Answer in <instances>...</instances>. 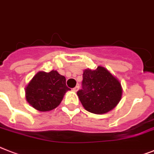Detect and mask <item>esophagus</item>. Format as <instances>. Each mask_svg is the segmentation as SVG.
<instances>
[{
	"label": "esophagus",
	"mask_w": 154,
	"mask_h": 154,
	"mask_svg": "<svg viewBox=\"0 0 154 154\" xmlns=\"http://www.w3.org/2000/svg\"><path fill=\"white\" fill-rule=\"evenodd\" d=\"M79 86H76L75 87H74V88H73V91H75V92H76V91H79Z\"/></svg>",
	"instance_id": "esophagus-1"
}]
</instances>
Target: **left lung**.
Returning <instances> with one entry per match:
<instances>
[{
    "mask_svg": "<svg viewBox=\"0 0 154 154\" xmlns=\"http://www.w3.org/2000/svg\"><path fill=\"white\" fill-rule=\"evenodd\" d=\"M82 106L94 114L106 113L116 106L122 96L120 82L107 69L99 66L82 74V89L77 92Z\"/></svg>",
    "mask_w": 154,
    "mask_h": 154,
    "instance_id": "1",
    "label": "left lung"
}]
</instances>
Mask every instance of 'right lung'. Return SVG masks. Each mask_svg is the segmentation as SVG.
<instances>
[{
    "label": "right lung",
    "instance_id": "1",
    "mask_svg": "<svg viewBox=\"0 0 154 154\" xmlns=\"http://www.w3.org/2000/svg\"><path fill=\"white\" fill-rule=\"evenodd\" d=\"M69 90L66 86L65 77L57 71L39 72L26 87V98L37 110L50 111L60 105L64 94Z\"/></svg>",
    "mask_w": 154,
    "mask_h": 154
}]
</instances>
